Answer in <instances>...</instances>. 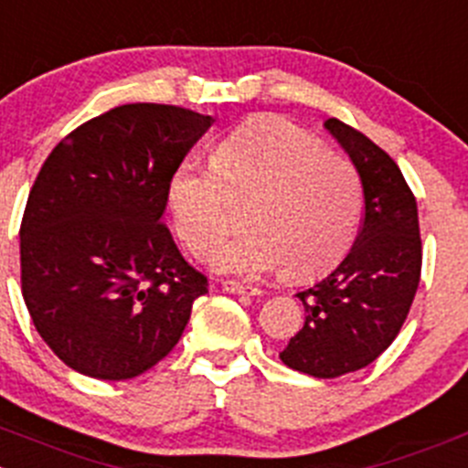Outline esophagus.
<instances>
[{"label": "esophagus", "mask_w": 468, "mask_h": 468, "mask_svg": "<svg viewBox=\"0 0 468 468\" xmlns=\"http://www.w3.org/2000/svg\"><path fill=\"white\" fill-rule=\"evenodd\" d=\"M221 288H224L226 293H233V295H256L259 293V288H251L247 283H239V282H221Z\"/></svg>", "instance_id": "1"}]
</instances>
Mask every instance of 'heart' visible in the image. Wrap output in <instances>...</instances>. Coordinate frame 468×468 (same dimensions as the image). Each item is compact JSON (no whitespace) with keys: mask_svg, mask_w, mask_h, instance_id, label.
I'll list each match as a JSON object with an SVG mask.
<instances>
[{"mask_svg":"<svg viewBox=\"0 0 468 468\" xmlns=\"http://www.w3.org/2000/svg\"><path fill=\"white\" fill-rule=\"evenodd\" d=\"M229 199L248 201V230L220 248ZM168 207L191 254L205 259L220 248L221 272L259 277L283 265V277L304 282L346 256L362 194L356 168L316 135L282 117H256L217 143L212 165L185 161L173 170Z\"/></svg>","mask_w":468,"mask_h":468,"instance_id":"b5f03b06","label":"heart"}]
</instances>
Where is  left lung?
<instances>
[{
	"label": "left lung",
	"instance_id": "left-lung-1",
	"mask_svg": "<svg viewBox=\"0 0 468 468\" xmlns=\"http://www.w3.org/2000/svg\"><path fill=\"white\" fill-rule=\"evenodd\" d=\"M360 175L365 214L351 251L295 298L304 325L279 357L295 372L337 378L377 360L406 321L420 282L418 205L395 161L344 122H323Z\"/></svg>",
	"mask_w": 468,
	"mask_h": 468
}]
</instances>
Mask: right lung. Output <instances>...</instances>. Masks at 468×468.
I'll return each instance as SVG.
<instances>
[{"label": "right lung", "instance_id": "obj_1", "mask_svg": "<svg viewBox=\"0 0 468 468\" xmlns=\"http://www.w3.org/2000/svg\"><path fill=\"white\" fill-rule=\"evenodd\" d=\"M209 124L186 108L129 103L78 126L43 164L20 226L23 298L43 342L76 372H147L207 293L161 217L170 175Z\"/></svg>", "mask_w": 468, "mask_h": 468}]
</instances>
